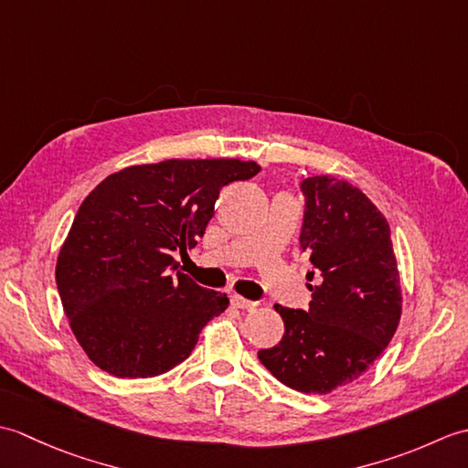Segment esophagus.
Segmentation results:
<instances>
[{
    "label": "esophagus",
    "instance_id": "esophagus-1",
    "mask_svg": "<svg viewBox=\"0 0 468 468\" xmlns=\"http://www.w3.org/2000/svg\"><path fill=\"white\" fill-rule=\"evenodd\" d=\"M231 305L239 307V310H253V307L257 305V302L245 300V297H241V295H233V297H231Z\"/></svg>",
    "mask_w": 468,
    "mask_h": 468
}]
</instances>
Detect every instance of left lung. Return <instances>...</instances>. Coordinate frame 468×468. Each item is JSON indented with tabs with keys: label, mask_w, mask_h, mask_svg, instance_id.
Returning a JSON list of instances; mask_svg holds the SVG:
<instances>
[{
	"label": "left lung",
	"mask_w": 468,
	"mask_h": 468,
	"mask_svg": "<svg viewBox=\"0 0 468 468\" xmlns=\"http://www.w3.org/2000/svg\"><path fill=\"white\" fill-rule=\"evenodd\" d=\"M302 191L300 241L320 282L307 283V312L275 303L285 334L260 350V360L297 392L330 394L357 380L390 344L402 315V283L390 227L360 188L322 175L305 178Z\"/></svg>",
	"instance_id": "left-lung-1"
}]
</instances>
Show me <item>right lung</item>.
Segmentation results:
<instances>
[{
  "label": "right lung",
  "instance_id": "1",
  "mask_svg": "<svg viewBox=\"0 0 468 468\" xmlns=\"http://www.w3.org/2000/svg\"><path fill=\"white\" fill-rule=\"evenodd\" d=\"M260 173L239 158H168L108 175L78 208L58 253L68 324L94 366L154 378L191 356L229 297L176 271L215 213L221 188Z\"/></svg>",
  "mask_w": 468,
  "mask_h": 468
}]
</instances>
